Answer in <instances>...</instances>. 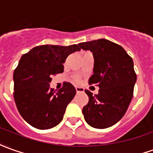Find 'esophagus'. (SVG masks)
I'll list each match as a JSON object with an SVG mask.
<instances>
[{
    "mask_svg": "<svg viewBox=\"0 0 153 153\" xmlns=\"http://www.w3.org/2000/svg\"><path fill=\"white\" fill-rule=\"evenodd\" d=\"M75 90H76L77 93H81V92H84V88L79 87V86H75Z\"/></svg>",
    "mask_w": 153,
    "mask_h": 153,
    "instance_id": "34e87169",
    "label": "esophagus"
}]
</instances>
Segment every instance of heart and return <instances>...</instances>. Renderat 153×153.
<instances>
[{
    "instance_id": "obj_1",
    "label": "heart",
    "mask_w": 153,
    "mask_h": 153,
    "mask_svg": "<svg viewBox=\"0 0 153 153\" xmlns=\"http://www.w3.org/2000/svg\"><path fill=\"white\" fill-rule=\"evenodd\" d=\"M74 81L76 82V83H79V82H80V78L79 76H75L74 78Z\"/></svg>"
}]
</instances>
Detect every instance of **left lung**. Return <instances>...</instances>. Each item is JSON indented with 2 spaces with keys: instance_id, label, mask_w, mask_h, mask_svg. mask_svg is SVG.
Wrapping results in <instances>:
<instances>
[{
  "instance_id": "1",
  "label": "left lung",
  "mask_w": 153,
  "mask_h": 153,
  "mask_svg": "<svg viewBox=\"0 0 153 153\" xmlns=\"http://www.w3.org/2000/svg\"><path fill=\"white\" fill-rule=\"evenodd\" d=\"M79 46L93 53L94 74L89 85L100 88L94 96L85 90L89 102L82 111L85 120L94 128H108L123 117L133 97L137 81L133 60L122 47L106 39L80 42Z\"/></svg>"
}]
</instances>
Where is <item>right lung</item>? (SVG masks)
Instances as JSON below:
<instances>
[{"mask_svg": "<svg viewBox=\"0 0 153 153\" xmlns=\"http://www.w3.org/2000/svg\"><path fill=\"white\" fill-rule=\"evenodd\" d=\"M79 45H41L22 56L13 74L16 105L28 124L40 130L59 125L76 90L68 82L57 92L51 89L52 76L63 72L68 55L79 51Z\"/></svg>", "mask_w": 153, "mask_h": 153, "instance_id": "obj_1", "label": "right lung"}]
</instances>
